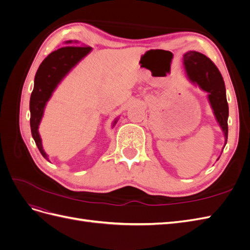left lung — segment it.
Wrapping results in <instances>:
<instances>
[{
	"mask_svg": "<svg viewBox=\"0 0 250 250\" xmlns=\"http://www.w3.org/2000/svg\"><path fill=\"white\" fill-rule=\"evenodd\" d=\"M184 64L188 79L208 92V100L216 119L225 135V145L229 134V104L226 100L225 85L220 71L216 64L199 52L190 51L184 55Z\"/></svg>",
	"mask_w": 250,
	"mask_h": 250,
	"instance_id": "1",
	"label": "left lung"
}]
</instances>
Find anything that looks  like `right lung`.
<instances>
[{"label": "right lung", "instance_id": "add662e5", "mask_svg": "<svg viewBox=\"0 0 250 250\" xmlns=\"http://www.w3.org/2000/svg\"><path fill=\"white\" fill-rule=\"evenodd\" d=\"M72 43V42H69ZM74 44V42H73ZM76 44V42H75ZM92 50L85 46H66L50 53L41 63L34 79V88L30 98V126L31 133L37 148L42 155L48 160L47 154L42 146V140L39 133V125L42 117L43 108L47 101L60 82L72 67L80 59Z\"/></svg>", "mask_w": 250, "mask_h": 250}]
</instances>
